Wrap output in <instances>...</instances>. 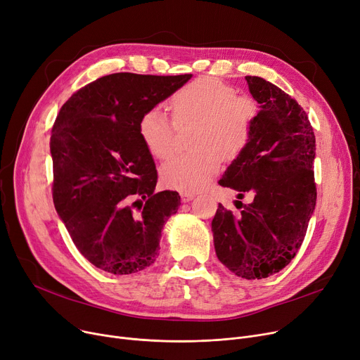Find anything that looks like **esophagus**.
Returning a JSON list of instances; mask_svg holds the SVG:
<instances>
[{"label": "esophagus", "instance_id": "34e87169", "mask_svg": "<svg viewBox=\"0 0 360 360\" xmlns=\"http://www.w3.org/2000/svg\"><path fill=\"white\" fill-rule=\"evenodd\" d=\"M194 197H195V195H194L193 193H181V200H182L184 202L191 201Z\"/></svg>", "mask_w": 360, "mask_h": 360}]
</instances>
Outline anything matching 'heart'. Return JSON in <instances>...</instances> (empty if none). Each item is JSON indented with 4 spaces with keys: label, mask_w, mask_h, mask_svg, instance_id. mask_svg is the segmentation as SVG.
<instances>
[{
    "label": "heart",
    "mask_w": 360,
    "mask_h": 360,
    "mask_svg": "<svg viewBox=\"0 0 360 360\" xmlns=\"http://www.w3.org/2000/svg\"><path fill=\"white\" fill-rule=\"evenodd\" d=\"M176 127L198 122L191 153L175 155L160 167L162 182L181 193H195L217 174L221 156L238 158L248 146L259 109L250 96L216 77H198L170 101ZM139 134L151 156L166 159L174 150L175 128L160 108H151L139 122Z\"/></svg>",
    "instance_id": "1"
}]
</instances>
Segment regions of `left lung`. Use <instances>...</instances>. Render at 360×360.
<instances>
[{"label":"left lung","mask_w":360,"mask_h":360,"mask_svg":"<svg viewBox=\"0 0 360 360\" xmlns=\"http://www.w3.org/2000/svg\"><path fill=\"white\" fill-rule=\"evenodd\" d=\"M259 105L252 136L219 184L238 193V216L221 204L212 221L216 255L242 278L270 277L295 258L315 210V136L307 112L288 93L245 77ZM253 197L250 205L238 200Z\"/></svg>","instance_id":"8db88e82"}]
</instances>
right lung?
Wrapping results in <instances>:
<instances>
[{"instance_id": "obj_1", "label": "right lung", "mask_w": 360, "mask_h": 360, "mask_svg": "<svg viewBox=\"0 0 360 360\" xmlns=\"http://www.w3.org/2000/svg\"><path fill=\"white\" fill-rule=\"evenodd\" d=\"M193 74L115 72L63 105L52 128L55 210L82 255L112 274L147 269L159 255L176 191L155 193L158 170L139 122Z\"/></svg>"}]
</instances>
